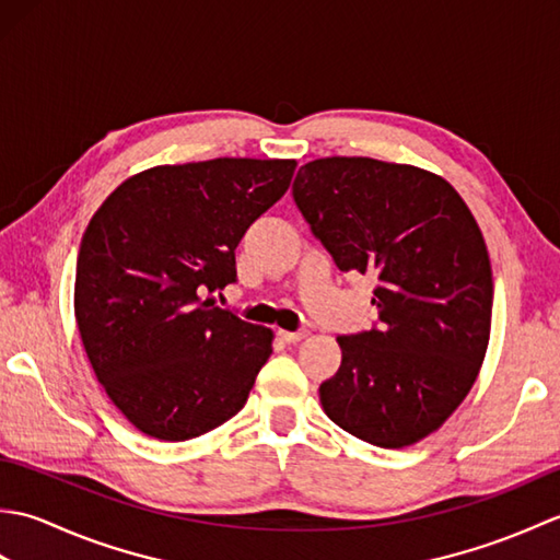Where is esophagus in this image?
<instances>
[{"instance_id": "obj_1", "label": "esophagus", "mask_w": 560, "mask_h": 560, "mask_svg": "<svg viewBox=\"0 0 560 560\" xmlns=\"http://www.w3.org/2000/svg\"><path fill=\"white\" fill-rule=\"evenodd\" d=\"M305 337V331L301 329V331H287V329H279V339L281 341H287V343H295V341H301Z\"/></svg>"}]
</instances>
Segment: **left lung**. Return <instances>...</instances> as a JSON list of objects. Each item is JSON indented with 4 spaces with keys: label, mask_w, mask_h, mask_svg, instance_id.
I'll return each instance as SVG.
<instances>
[{
    "label": "left lung",
    "mask_w": 560,
    "mask_h": 560,
    "mask_svg": "<svg viewBox=\"0 0 560 560\" xmlns=\"http://www.w3.org/2000/svg\"><path fill=\"white\" fill-rule=\"evenodd\" d=\"M293 201L341 271L375 279L377 325L337 337L325 413L377 447L419 443L469 395L489 347L493 277L477 221L443 177L363 156L301 165Z\"/></svg>",
    "instance_id": "8db88e82"
}]
</instances>
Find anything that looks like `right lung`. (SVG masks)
I'll return each instance as SVG.
<instances>
[{"instance_id": "right-lung-1", "label": "right lung", "mask_w": 560, "mask_h": 560, "mask_svg": "<svg viewBox=\"0 0 560 560\" xmlns=\"http://www.w3.org/2000/svg\"><path fill=\"white\" fill-rule=\"evenodd\" d=\"M293 171L279 159L159 165L93 213L74 315L98 383L141 433L180 443L245 407L273 335L201 295L235 281L237 243Z\"/></svg>"}]
</instances>
